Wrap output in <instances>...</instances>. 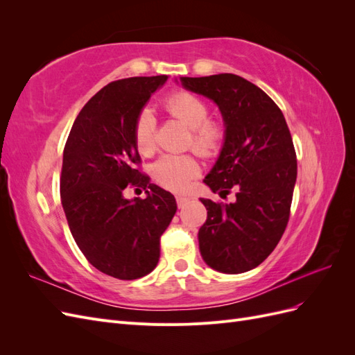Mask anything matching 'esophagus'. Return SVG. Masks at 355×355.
Returning <instances> with one entry per match:
<instances>
[{
    "label": "esophagus",
    "instance_id": "34e87169",
    "mask_svg": "<svg viewBox=\"0 0 355 355\" xmlns=\"http://www.w3.org/2000/svg\"><path fill=\"white\" fill-rule=\"evenodd\" d=\"M176 202H178V207H179V209H184V207L187 206V204L189 202V198L178 196V197H176Z\"/></svg>",
    "mask_w": 355,
    "mask_h": 355
}]
</instances>
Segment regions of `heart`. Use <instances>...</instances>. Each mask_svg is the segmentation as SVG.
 <instances>
[{
    "label": "heart",
    "mask_w": 355,
    "mask_h": 355,
    "mask_svg": "<svg viewBox=\"0 0 355 355\" xmlns=\"http://www.w3.org/2000/svg\"><path fill=\"white\" fill-rule=\"evenodd\" d=\"M167 114L189 128L188 145L202 157L220 153L225 144V125L209 118V105L191 92H176L164 101ZM135 144L142 155H153L157 148V120L151 110L144 108L135 121ZM200 173L198 161L192 155L166 154L153 166V178L161 187L184 191Z\"/></svg>",
    "instance_id": "obj_1"
}]
</instances>
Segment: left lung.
I'll return each mask as SVG.
<instances>
[{"label": "left lung", "instance_id": "obj_1", "mask_svg": "<svg viewBox=\"0 0 355 355\" xmlns=\"http://www.w3.org/2000/svg\"><path fill=\"white\" fill-rule=\"evenodd\" d=\"M185 89L219 106L227 137L204 179L213 192L234 201L201 198L207 219L198 231L204 262L225 274L261 265L286 231L297 161L292 135L277 103L253 83L234 73L182 77Z\"/></svg>", "mask_w": 355, "mask_h": 355}]
</instances>
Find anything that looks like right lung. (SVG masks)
I'll return each mask as SVG.
<instances>
[{
	"instance_id": "obj_1",
	"label": "right lung",
	"mask_w": 355,
	"mask_h": 355,
	"mask_svg": "<svg viewBox=\"0 0 355 355\" xmlns=\"http://www.w3.org/2000/svg\"><path fill=\"white\" fill-rule=\"evenodd\" d=\"M167 75L112 81L75 118L63 149L60 198L72 237L96 270L118 280L151 272L159 239L176 213L168 191L142 173L135 121ZM128 187L147 198L127 200Z\"/></svg>"
}]
</instances>
